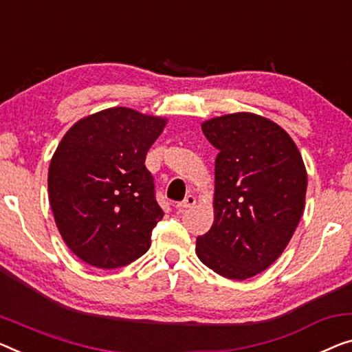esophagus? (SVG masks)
<instances>
[{"label":"esophagus","instance_id":"obj_1","mask_svg":"<svg viewBox=\"0 0 352 352\" xmlns=\"http://www.w3.org/2000/svg\"><path fill=\"white\" fill-rule=\"evenodd\" d=\"M194 204H196V197H194V196H186L185 201H182V202L177 204V210H178V212H183V210L192 207Z\"/></svg>","mask_w":352,"mask_h":352}]
</instances>
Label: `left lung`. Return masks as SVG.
Masks as SVG:
<instances>
[{"instance_id":"obj_1","label":"left lung","mask_w":352,"mask_h":352,"mask_svg":"<svg viewBox=\"0 0 352 352\" xmlns=\"http://www.w3.org/2000/svg\"><path fill=\"white\" fill-rule=\"evenodd\" d=\"M214 160V219L196 254L229 280L261 274L280 258L305 208L307 169L291 135L251 112L202 123Z\"/></svg>"}]
</instances>
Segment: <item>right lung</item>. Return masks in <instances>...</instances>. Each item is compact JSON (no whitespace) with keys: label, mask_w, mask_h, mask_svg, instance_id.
<instances>
[{"label":"right lung","mask_w":352,"mask_h":352,"mask_svg":"<svg viewBox=\"0 0 352 352\" xmlns=\"http://www.w3.org/2000/svg\"><path fill=\"white\" fill-rule=\"evenodd\" d=\"M167 118L110 107L69 128L49 166V201L65 243L98 269H118L146 253L162 219L150 146Z\"/></svg>","instance_id":"add662e5"}]
</instances>
